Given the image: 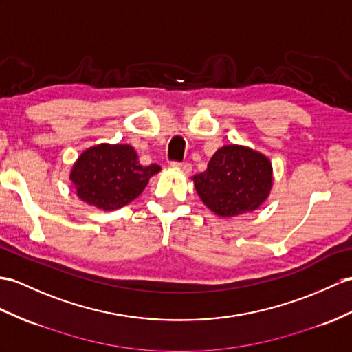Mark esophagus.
Listing matches in <instances>:
<instances>
[{"instance_id":"1","label":"esophagus","mask_w":352,"mask_h":352,"mask_svg":"<svg viewBox=\"0 0 352 352\" xmlns=\"http://www.w3.org/2000/svg\"><path fill=\"white\" fill-rule=\"evenodd\" d=\"M170 166L171 167H175V168H179V170H182L184 173H191V170H192V167H191V164L190 162H179V161H171L170 162Z\"/></svg>"}]
</instances>
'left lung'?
<instances>
[{"mask_svg":"<svg viewBox=\"0 0 352 352\" xmlns=\"http://www.w3.org/2000/svg\"><path fill=\"white\" fill-rule=\"evenodd\" d=\"M192 179L210 210L219 217H236L256 209L267 199L272 164L258 152L230 144L213 153L208 170Z\"/></svg>","mask_w":352,"mask_h":352,"instance_id":"1","label":"left lung"}]
</instances>
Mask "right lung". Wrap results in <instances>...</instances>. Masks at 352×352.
<instances>
[{"label": "right lung", "instance_id": "add662e5", "mask_svg": "<svg viewBox=\"0 0 352 352\" xmlns=\"http://www.w3.org/2000/svg\"><path fill=\"white\" fill-rule=\"evenodd\" d=\"M160 170L158 164L142 166L130 144H100L82 153L70 179L83 201L115 210L137 199Z\"/></svg>", "mask_w": 352, "mask_h": 352}]
</instances>
